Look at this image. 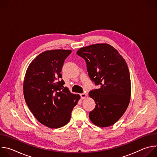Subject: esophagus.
Here are the masks:
<instances>
[{
    "instance_id": "34e87169",
    "label": "esophagus",
    "mask_w": 157,
    "mask_h": 157,
    "mask_svg": "<svg viewBox=\"0 0 157 157\" xmlns=\"http://www.w3.org/2000/svg\"><path fill=\"white\" fill-rule=\"evenodd\" d=\"M80 96H81V99H85L87 97V95L85 93H82V94H80Z\"/></svg>"
}]
</instances>
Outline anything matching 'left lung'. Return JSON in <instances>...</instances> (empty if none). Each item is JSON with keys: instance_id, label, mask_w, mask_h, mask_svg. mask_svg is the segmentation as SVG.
<instances>
[{"instance_id": "1", "label": "left lung", "mask_w": 157, "mask_h": 157, "mask_svg": "<svg viewBox=\"0 0 157 157\" xmlns=\"http://www.w3.org/2000/svg\"><path fill=\"white\" fill-rule=\"evenodd\" d=\"M76 53L86 60L89 78L101 86L89 93L96 104L89 119L100 127L114 125L123 116L130 100L131 82L125 60L107 43L82 47Z\"/></svg>"}]
</instances>
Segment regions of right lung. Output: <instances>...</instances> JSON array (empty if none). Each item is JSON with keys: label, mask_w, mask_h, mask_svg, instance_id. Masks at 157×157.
<instances>
[{"label": "right lung", "mask_w": 157, "mask_h": 157, "mask_svg": "<svg viewBox=\"0 0 157 157\" xmlns=\"http://www.w3.org/2000/svg\"><path fill=\"white\" fill-rule=\"evenodd\" d=\"M70 50H52L38 55L29 64L23 89L25 102L35 117L49 128H60L69 122L73 107L80 99L64 87L61 74Z\"/></svg>", "instance_id": "add662e5"}]
</instances>
